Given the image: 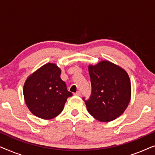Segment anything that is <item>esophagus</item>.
Instances as JSON below:
<instances>
[{
  "instance_id": "1",
  "label": "esophagus",
  "mask_w": 155,
  "mask_h": 155,
  "mask_svg": "<svg viewBox=\"0 0 155 155\" xmlns=\"http://www.w3.org/2000/svg\"><path fill=\"white\" fill-rule=\"evenodd\" d=\"M74 94L76 95V96H80V94H81V93H80V91H78V92H76Z\"/></svg>"
}]
</instances>
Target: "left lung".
<instances>
[{"mask_svg": "<svg viewBox=\"0 0 155 155\" xmlns=\"http://www.w3.org/2000/svg\"><path fill=\"white\" fill-rule=\"evenodd\" d=\"M92 94L83 97L89 113L101 122L111 121L125 111L130 100L131 85L128 73L107 61L89 65Z\"/></svg>", "mask_w": 155, "mask_h": 155, "instance_id": "obj_1", "label": "left lung"}]
</instances>
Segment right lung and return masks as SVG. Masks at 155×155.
I'll return each instance as SVG.
<instances>
[{
    "mask_svg": "<svg viewBox=\"0 0 155 155\" xmlns=\"http://www.w3.org/2000/svg\"><path fill=\"white\" fill-rule=\"evenodd\" d=\"M61 73L56 64L48 63L27 78L23 94L27 107L35 116L48 120L55 118L73 95L61 80Z\"/></svg>",
    "mask_w": 155,
    "mask_h": 155,
    "instance_id": "obj_1",
    "label": "right lung"
}]
</instances>
